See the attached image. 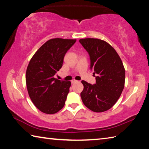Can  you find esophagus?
Listing matches in <instances>:
<instances>
[{
	"mask_svg": "<svg viewBox=\"0 0 149 149\" xmlns=\"http://www.w3.org/2000/svg\"><path fill=\"white\" fill-rule=\"evenodd\" d=\"M71 82H72V84H75V83L77 82V80H75V79H72Z\"/></svg>",
	"mask_w": 149,
	"mask_h": 149,
	"instance_id": "obj_1",
	"label": "esophagus"
}]
</instances>
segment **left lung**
<instances>
[{
  "instance_id": "1",
  "label": "left lung",
  "mask_w": 149,
  "mask_h": 149,
  "mask_svg": "<svg viewBox=\"0 0 149 149\" xmlns=\"http://www.w3.org/2000/svg\"><path fill=\"white\" fill-rule=\"evenodd\" d=\"M79 42L89 54L93 74L97 75L94 85L81 81L84 87L81 93L82 101L93 112H104L115 104L123 91L124 66L116 51L107 42L87 38L79 39Z\"/></svg>"
}]
</instances>
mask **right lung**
<instances>
[{
    "label": "right lung",
    "instance_id": "right-lung-1",
    "mask_svg": "<svg viewBox=\"0 0 149 149\" xmlns=\"http://www.w3.org/2000/svg\"><path fill=\"white\" fill-rule=\"evenodd\" d=\"M76 39H51L37 50L27 65L26 81L34 105L42 112L55 114L64 107L71 82L54 77L65 53Z\"/></svg>",
    "mask_w": 149,
    "mask_h": 149
}]
</instances>
